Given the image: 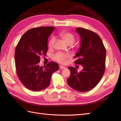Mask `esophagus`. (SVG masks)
<instances>
[{
  "instance_id": "1",
  "label": "esophagus",
  "mask_w": 121,
  "mask_h": 121,
  "mask_svg": "<svg viewBox=\"0 0 121 121\" xmlns=\"http://www.w3.org/2000/svg\"><path fill=\"white\" fill-rule=\"evenodd\" d=\"M59 68H60V69H65V66L60 65L59 66Z\"/></svg>"
}]
</instances>
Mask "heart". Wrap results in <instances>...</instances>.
I'll list each match as a JSON object with an SVG mask.
<instances>
[{"label": "heart", "instance_id": "b5f03b06", "mask_svg": "<svg viewBox=\"0 0 121 121\" xmlns=\"http://www.w3.org/2000/svg\"><path fill=\"white\" fill-rule=\"evenodd\" d=\"M59 35L68 45H72L75 40V37H74V35L70 32L62 31L59 33ZM55 37L54 36L51 37L50 40H49L48 44V47L49 48H52L54 44H55ZM70 55L69 54L59 52L54 56V59L56 61L59 63L65 64L66 63L67 59L70 58Z\"/></svg>", "mask_w": 121, "mask_h": 121}]
</instances>
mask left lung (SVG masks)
I'll use <instances>...</instances> for the list:
<instances>
[{"instance_id": "1", "label": "left lung", "mask_w": 121, "mask_h": 121, "mask_svg": "<svg viewBox=\"0 0 121 121\" xmlns=\"http://www.w3.org/2000/svg\"><path fill=\"white\" fill-rule=\"evenodd\" d=\"M81 37V46L74 58L75 63L83 69L78 72L76 68L70 66L71 74L68 84L77 91L86 92L97 86L105 71L106 51L101 38L96 33L84 28L77 27Z\"/></svg>"}]
</instances>
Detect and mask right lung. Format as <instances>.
<instances>
[{"mask_svg":"<svg viewBox=\"0 0 121 121\" xmlns=\"http://www.w3.org/2000/svg\"><path fill=\"white\" fill-rule=\"evenodd\" d=\"M55 27L43 26L28 30L21 37L15 50L17 73L23 85L32 91H40L49 86L51 75L59 70L51 61L39 66L40 56H46L48 39Z\"/></svg>","mask_w":121,"mask_h":121,"instance_id":"add662e5","label":"right lung"}]
</instances>
